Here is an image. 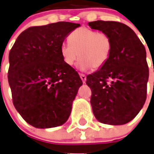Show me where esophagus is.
<instances>
[{"mask_svg":"<svg viewBox=\"0 0 154 154\" xmlns=\"http://www.w3.org/2000/svg\"><path fill=\"white\" fill-rule=\"evenodd\" d=\"M80 77H81V79L82 80V81H83V83H85V81H86L85 75L83 74V73H80Z\"/></svg>","mask_w":154,"mask_h":154,"instance_id":"esophagus-1","label":"esophagus"}]
</instances>
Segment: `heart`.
<instances>
[{
  "mask_svg": "<svg viewBox=\"0 0 154 154\" xmlns=\"http://www.w3.org/2000/svg\"><path fill=\"white\" fill-rule=\"evenodd\" d=\"M69 43H63L60 49L63 62L73 66L79 55L78 68L87 70L100 69L107 62L112 53V40L108 35L87 27L74 30L68 37Z\"/></svg>",
  "mask_w": 154,
  "mask_h": 154,
  "instance_id": "obj_1",
  "label": "heart"
}]
</instances>
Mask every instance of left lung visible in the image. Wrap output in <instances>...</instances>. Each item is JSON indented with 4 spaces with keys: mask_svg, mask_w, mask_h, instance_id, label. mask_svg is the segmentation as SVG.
Instances as JSON below:
<instances>
[{
    "mask_svg": "<svg viewBox=\"0 0 154 154\" xmlns=\"http://www.w3.org/2000/svg\"><path fill=\"white\" fill-rule=\"evenodd\" d=\"M88 26L108 35L112 45L107 62L87 76L86 84L92 90V112L102 123L126 124L146 102L149 79L146 49L126 24L97 20L89 22Z\"/></svg>",
    "mask_w": 154,
    "mask_h": 154,
    "instance_id": "1",
    "label": "left lung"
}]
</instances>
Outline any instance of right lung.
<instances>
[{
    "label": "right lung",
    "mask_w": 154,
    "mask_h": 154,
    "mask_svg": "<svg viewBox=\"0 0 154 154\" xmlns=\"http://www.w3.org/2000/svg\"><path fill=\"white\" fill-rule=\"evenodd\" d=\"M79 23L57 22L23 31L9 52L8 83L16 111L36 128L68 120L82 81L63 62L60 49Z\"/></svg>",
    "instance_id": "right-lung-1"
}]
</instances>
